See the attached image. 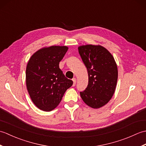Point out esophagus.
<instances>
[{
    "instance_id": "34e87169",
    "label": "esophagus",
    "mask_w": 146,
    "mask_h": 146,
    "mask_svg": "<svg viewBox=\"0 0 146 146\" xmlns=\"http://www.w3.org/2000/svg\"><path fill=\"white\" fill-rule=\"evenodd\" d=\"M72 80H73V86H75L76 85V79L74 78L72 79Z\"/></svg>"
}]
</instances>
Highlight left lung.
Here are the masks:
<instances>
[{
    "mask_svg": "<svg viewBox=\"0 0 146 146\" xmlns=\"http://www.w3.org/2000/svg\"><path fill=\"white\" fill-rule=\"evenodd\" d=\"M78 49L88 75V85L80 92V96L90 107L100 108L110 101L115 90L116 62L110 52L100 45H82Z\"/></svg>",
    "mask_w": 146,
    "mask_h": 146,
    "instance_id": "1",
    "label": "left lung"
}]
</instances>
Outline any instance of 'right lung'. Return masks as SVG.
<instances>
[{
	"instance_id": "obj_1",
	"label": "right lung",
	"mask_w": 146,
	"mask_h": 146,
	"mask_svg": "<svg viewBox=\"0 0 146 146\" xmlns=\"http://www.w3.org/2000/svg\"><path fill=\"white\" fill-rule=\"evenodd\" d=\"M66 46H51L39 49L27 63L26 82L27 91L36 106L49 111L60 103L65 92L73 85L59 63L66 54Z\"/></svg>"
}]
</instances>
